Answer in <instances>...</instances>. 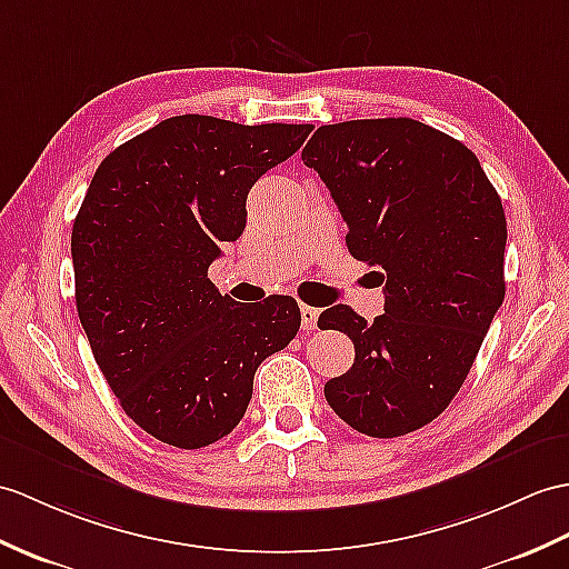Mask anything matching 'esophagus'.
<instances>
[{"instance_id":"esophagus-1","label":"esophagus","mask_w":569,"mask_h":569,"mask_svg":"<svg viewBox=\"0 0 569 569\" xmlns=\"http://www.w3.org/2000/svg\"><path fill=\"white\" fill-rule=\"evenodd\" d=\"M317 317H320V310L310 308V306H300V325L306 332H310V329L317 327Z\"/></svg>"}]
</instances>
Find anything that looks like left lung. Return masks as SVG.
<instances>
[{
	"label": "left lung",
	"mask_w": 569,
	"mask_h": 569,
	"mask_svg": "<svg viewBox=\"0 0 569 569\" xmlns=\"http://www.w3.org/2000/svg\"><path fill=\"white\" fill-rule=\"evenodd\" d=\"M349 224L353 259L380 267L386 312L320 315L349 335L329 407L356 431L395 439L439 417L463 386L505 300L507 218L463 142L415 118L322 126L302 150Z\"/></svg>",
	"instance_id": "obj_1"
}]
</instances>
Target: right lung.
<instances>
[{"instance_id":"1","label":"right lung","mask_w":569,"mask_h":569,"mask_svg":"<svg viewBox=\"0 0 569 569\" xmlns=\"http://www.w3.org/2000/svg\"><path fill=\"white\" fill-rule=\"evenodd\" d=\"M310 130L174 116L89 183L72 228L77 315L123 412L157 441L191 451L228 436L259 363L298 335L293 298L237 306L208 267L242 234L249 189Z\"/></svg>"}]
</instances>
